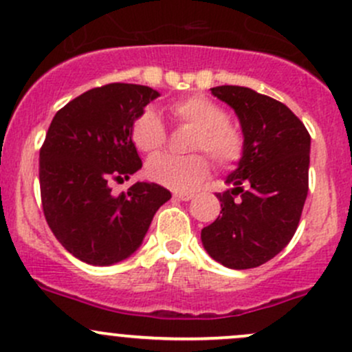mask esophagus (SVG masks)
<instances>
[{"label": "esophagus", "mask_w": 352, "mask_h": 352, "mask_svg": "<svg viewBox=\"0 0 352 352\" xmlns=\"http://www.w3.org/2000/svg\"><path fill=\"white\" fill-rule=\"evenodd\" d=\"M173 197L179 199V201H190L194 195L188 194V192H175V194H173Z\"/></svg>", "instance_id": "obj_1"}]
</instances>
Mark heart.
<instances>
[{
    "mask_svg": "<svg viewBox=\"0 0 352 352\" xmlns=\"http://www.w3.org/2000/svg\"><path fill=\"white\" fill-rule=\"evenodd\" d=\"M168 111L177 123L194 128L190 138L192 151H206L223 170L232 168L241 162L246 150L243 131L228 121V113L216 101L202 94L188 96L172 102ZM131 140L133 145L143 153H153L165 145V126L153 109H143L133 121ZM209 172L210 162L204 153L188 157L157 155L146 164L148 179L179 192L199 187Z\"/></svg>",
    "mask_w": 352,
    "mask_h": 352,
    "instance_id": "obj_1",
    "label": "heart"
}]
</instances>
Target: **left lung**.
Returning a JSON list of instances; mask_svg holds the SVG:
<instances>
[{
  "mask_svg": "<svg viewBox=\"0 0 352 352\" xmlns=\"http://www.w3.org/2000/svg\"><path fill=\"white\" fill-rule=\"evenodd\" d=\"M217 99L238 114L246 150L216 194L221 216L201 232L221 265L248 270L280 253L297 231L309 192L310 135L283 102L250 87L217 86Z\"/></svg>",
  "mask_w": 352,
  "mask_h": 352,
  "instance_id": "obj_1",
  "label": "left lung"
}]
</instances>
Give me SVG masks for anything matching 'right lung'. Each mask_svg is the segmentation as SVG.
Masks as SVG:
<instances>
[{"label": "right lung", "instance_id": "obj_1", "mask_svg": "<svg viewBox=\"0 0 352 352\" xmlns=\"http://www.w3.org/2000/svg\"><path fill=\"white\" fill-rule=\"evenodd\" d=\"M158 92L138 84L113 82L72 99L52 120L40 148L43 216L58 243L96 266L135 253L155 212L172 194L136 182L114 195L109 180L129 179L142 168L131 124Z\"/></svg>", "mask_w": 352, "mask_h": 352}]
</instances>
